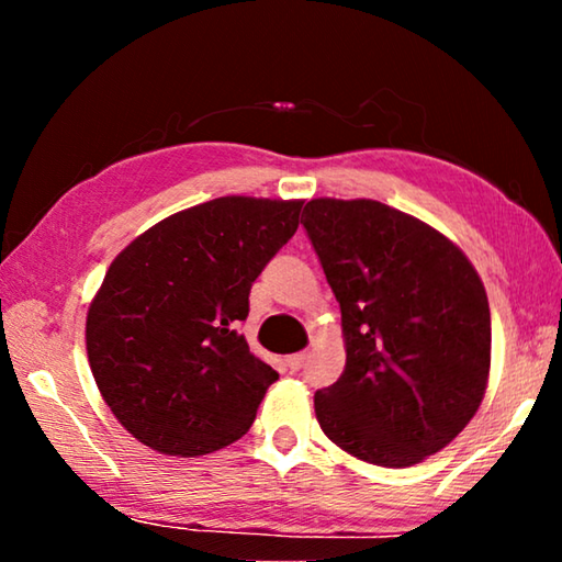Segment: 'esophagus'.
Segmentation results:
<instances>
[{
  "mask_svg": "<svg viewBox=\"0 0 562 562\" xmlns=\"http://www.w3.org/2000/svg\"><path fill=\"white\" fill-rule=\"evenodd\" d=\"M304 359H307V355H304V351H297V355H290L288 359H284V364H288L290 372H300V369L304 367Z\"/></svg>",
  "mask_w": 562,
  "mask_h": 562,
  "instance_id": "1",
  "label": "esophagus"
}]
</instances>
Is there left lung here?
Wrapping results in <instances>:
<instances>
[{
    "mask_svg": "<svg viewBox=\"0 0 562 562\" xmlns=\"http://www.w3.org/2000/svg\"><path fill=\"white\" fill-rule=\"evenodd\" d=\"M302 225L341 310L347 364L315 394L322 431L404 469L459 436L486 394V288L449 237L379 201L315 198Z\"/></svg>",
    "mask_w": 562,
    "mask_h": 562,
    "instance_id": "obj_1",
    "label": "left lung"
}]
</instances>
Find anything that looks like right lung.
<instances>
[{
  "instance_id": "obj_1",
  "label": "right lung",
  "mask_w": 562,
  "mask_h": 562,
  "mask_svg": "<svg viewBox=\"0 0 562 562\" xmlns=\"http://www.w3.org/2000/svg\"><path fill=\"white\" fill-rule=\"evenodd\" d=\"M302 201L225 195L148 227L116 255L87 315L97 386L133 439L203 456L250 429L278 372L237 325L300 225Z\"/></svg>"
}]
</instances>
